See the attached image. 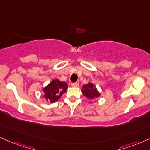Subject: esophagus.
<instances>
[{
    "mask_svg": "<svg viewBox=\"0 0 150 150\" xmlns=\"http://www.w3.org/2000/svg\"><path fill=\"white\" fill-rule=\"evenodd\" d=\"M71 85H72V86H73V87H77V86H79V83H78V82L72 83Z\"/></svg>",
    "mask_w": 150,
    "mask_h": 150,
    "instance_id": "1",
    "label": "esophagus"
}]
</instances>
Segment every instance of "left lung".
Returning <instances> with one entry per match:
<instances>
[{
  "mask_svg": "<svg viewBox=\"0 0 150 150\" xmlns=\"http://www.w3.org/2000/svg\"><path fill=\"white\" fill-rule=\"evenodd\" d=\"M82 91L83 95L89 98L93 99L100 96V93L97 91L96 88L91 83H89V84L83 86Z\"/></svg>",
  "mask_w": 150,
  "mask_h": 150,
  "instance_id": "obj_1",
  "label": "left lung"
}]
</instances>
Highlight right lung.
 <instances>
[{"mask_svg": "<svg viewBox=\"0 0 150 150\" xmlns=\"http://www.w3.org/2000/svg\"><path fill=\"white\" fill-rule=\"evenodd\" d=\"M67 88L68 85L66 82H61L59 80H54L43 89L44 97L48 102H57L63 93L66 92Z\"/></svg>", "mask_w": 150, "mask_h": 150, "instance_id": "obj_1", "label": "right lung"}]
</instances>
